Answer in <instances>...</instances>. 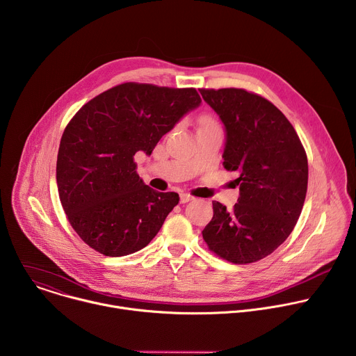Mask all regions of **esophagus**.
<instances>
[{"mask_svg": "<svg viewBox=\"0 0 356 356\" xmlns=\"http://www.w3.org/2000/svg\"><path fill=\"white\" fill-rule=\"evenodd\" d=\"M193 199H195V197L191 196V195H188V193H181V195H179L181 203H186V202H191V200H193Z\"/></svg>", "mask_w": 356, "mask_h": 356, "instance_id": "esophagus-1", "label": "esophagus"}]
</instances>
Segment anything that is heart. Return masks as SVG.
I'll return each instance as SVG.
<instances>
[{"instance_id": "obj_1", "label": "heart", "mask_w": 356, "mask_h": 356, "mask_svg": "<svg viewBox=\"0 0 356 356\" xmlns=\"http://www.w3.org/2000/svg\"><path fill=\"white\" fill-rule=\"evenodd\" d=\"M213 122L211 120H209V119H206V120H203V124H211Z\"/></svg>"}]
</instances>
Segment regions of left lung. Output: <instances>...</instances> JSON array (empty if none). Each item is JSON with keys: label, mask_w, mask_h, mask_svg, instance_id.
I'll return each mask as SVG.
<instances>
[{"label": "left lung", "mask_w": 356, "mask_h": 356, "mask_svg": "<svg viewBox=\"0 0 356 356\" xmlns=\"http://www.w3.org/2000/svg\"><path fill=\"white\" fill-rule=\"evenodd\" d=\"M199 91L225 123L223 165L238 174L240 185L233 210L213 202L202 236L220 258L251 264L295 229L307 192V156L292 123L264 97L243 88Z\"/></svg>", "instance_id": "left-lung-1"}]
</instances>
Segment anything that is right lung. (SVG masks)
<instances>
[{"label":"right lung","mask_w":356,"mask_h":356,"mask_svg":"<svg viewBox=\"0 0 356 356\" xmlns=\"http://www.w3.org/2000/svg\"><path fill=\"white\" fill-rule=\"evenodd\" d=\"M200 102L195 88L124 83L92 98L68 122L56 179L67 219L86 244L123 257L156 237L179 196L145 185L134 154H152Z\"/></svg>","instance_id":"right-lung-1"}]
</instances>
